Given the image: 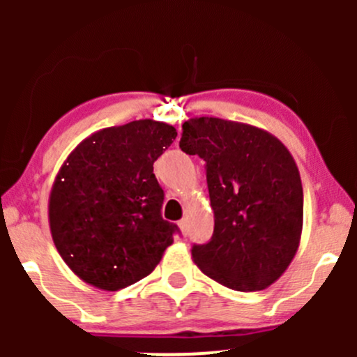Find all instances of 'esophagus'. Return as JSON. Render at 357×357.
<instances>
[{
	"instance_id": "obj_1",
	"label": "esophagus",
	"mask_w": 357,
	"mask_h": 357,
	"mask_svg": "<svg viewBox=\"0 0 357 357\" xmlns=\"http://www.w3.org/2000/svg\"><path fill=\"white\" fill-rule=\"evenodd\" d=\"M178 227L181 228L183 235H186V233H188V221H186V220H181V221H178Z\"/></svg>"
}]
</instances>
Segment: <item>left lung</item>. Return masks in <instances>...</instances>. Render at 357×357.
<instances>
[{"instance_id": "8db88e82", "label": "left lung", "mask_w": 357, "mask_h": 357, "mask_svg": "<svg viewBox=\"0 0 357 357\" xmlns=\"http://www.w3.org/2000/svg\"><path fill=\"white\" fill-rule=\"evenodd\" d=\"M179 147L206 162L215 230L195 245L192 261L238 292L267 289L296 257L304 191L296 159L268 130L218 117L183 124Z\"/></svg>"}]
</instances>
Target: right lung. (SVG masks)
I'll use <instances>...</instances> for the list:
<instances>
[{
  "instance_id": "obj_1",
  "label": "right lung",
  "mask_w": 357,
  "mask_h": 357,
  "mask_svg": "<svg viewBox=\"0 0 357 357\" xmlns=\"http://www.w3.org/2000/svg\"><path fill=\"white\" fill-rule=\"evenodd\" d=\"M178 136L141 119L85 137L63 161L48 198L53 243L68 268L100 290L149 275L178 227L162 220L154 161Z\"/></svg>"
}]
</instances>
